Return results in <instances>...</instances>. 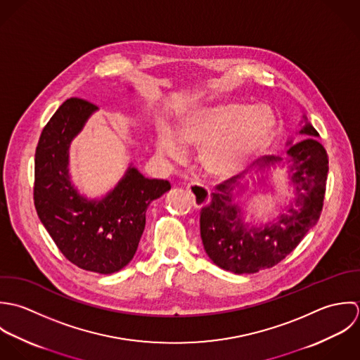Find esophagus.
<instances>
[{
  "instance_id": "esophagus-1",
  "label": "esophagus",
  "mask_w": 360,
  "mask_h": 360,
  "mask_svg": "<svg viewBox=\"0 0 360 360\" xmlns=\"http://www.w3.org/2000/svg\"><path fill=\"white\" fill-rule=\"evenodd\" d=\"M186 191L191 193L192 199H193V206L200 209L209 205L210 202V191L207 186L202 185V184H189L186 186Z\"/></svg>"
}]
</instances>
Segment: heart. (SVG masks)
I'll return each mask as SVG.
<instances>
[{"mask_svg":"<svg viewBox=\"0 0 360 360\" xmlns=\"http://www.w3.org/2000/svg\"><path fill=\"white\" fill-rule=\"evenodd\" d=\"M276 127V117L266 105L224 103L186 114L178 138L162 129L157 151L179 161L185 155L184 144L202 146L200 160L207 172L222 179L233 178L270 146Z\"/></svg>","mask_w":360,"mask_h":360,"instance_id":"obj_1","label":"heart"}]
</instances>
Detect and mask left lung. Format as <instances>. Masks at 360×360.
Listing matches in <instances>:
<instances>
[{"instance_id":"1","label":"left lung","mask_w":360,"mask_h":360,"mask_svg":"<svg viewBox=\"0 0 360 360\" xmlns=\"http://www.w3.org/2000/svg\"><path fill=\"white\" fill-rule=\"evenodd\" d=\"M300 135L311 136L289 144L287 161L267 155L264 165L289 164L296 198L287 213L264 226L243 222L242 210L233 203V178L216 186L212 200L200 212V236L207 256L218 267L235 274H253L284 260L313 228L323 210L328 155L316 141L319 132L306 121Z\"/></svg>"}]
</instances>
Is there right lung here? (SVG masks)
<instances>
[{
    "label": "right lung",
    "instance_id": "add662e5",
    "mask_svg": "<svg viewBox=\"0 0 360 360\" xmlns=\"http://www.w3.org/2000/svg\"><path fill=\"white\" fill-rule=\"evenodd\" d=\"M97 110L87 100L63 103L44 127L34 154V207L61 253L82 270L112 274L135 256L148 205L171 189L129 167L101 200H87L70 178V144Z\"/></svg>",
    "mask_w": 360,
    "mask_h": 360
}]
</instances>
